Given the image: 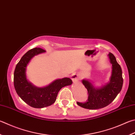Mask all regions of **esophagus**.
Segmentation results:
<instances>
[{
  "label": "esophagus",
  "instance_id": "1",
  "mask_svg": "<svg viewBox=\"0 0 135 135\" xmlns=\"http://www.w3.org/2000/svg\"><path fill=\"white\" fill-rule=\"evenodd\" d=\"M71 79L73 82H77L80 80V76L78 74L76 73H73L71 75Z\"/></svg>",
  "mask_w": 135,
  "mask_h": 135
}]
</instances>
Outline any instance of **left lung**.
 <instances>
[{"mask_svg": "<svg viewBox=\"0 0 135 135\" xmlns=\"http://www.w3.org/2000/svg\"><path fill=\"white\" fill-rule=\"evenodd\" d=\"M108 56L112 65L109 82L101 87L95 88L88 80H83L88 91V99L84 103L77 102L78 106L91 110L103 108L111 103L120 92L123 83L122 68L113 54L109 52Z\"/></svg>", "mask_w": 135, "mask_h": 135, "instance_id": "obj_1", "label": "left lung"}]
</instances>
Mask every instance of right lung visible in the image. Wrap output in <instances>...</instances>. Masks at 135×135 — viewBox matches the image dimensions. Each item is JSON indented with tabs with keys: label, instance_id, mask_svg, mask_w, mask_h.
I'll use <instances>...</instances> for the list:
<instances>
[{
	"label": "right lung",
	"instance_id": "add662e5",
	"mask_svg": "<svg viewBox=\"0 0 135 135\" xmlns=\"http://www.w3.org/2000/svg\"><path fill=\"white\" fill-rule=\"evenodd\" d=\"M41 48L28 51L17 64L14 71L13 83L17 94L26 103L34 108H43L54 103L58 93L62 87L72 84L70 78H63L54 81L44 87H37L26 78V67L34 56L45 52Z\"/></svg>",
	"mask_w": 135,
	"mask_h": 135
}]
</instances>
